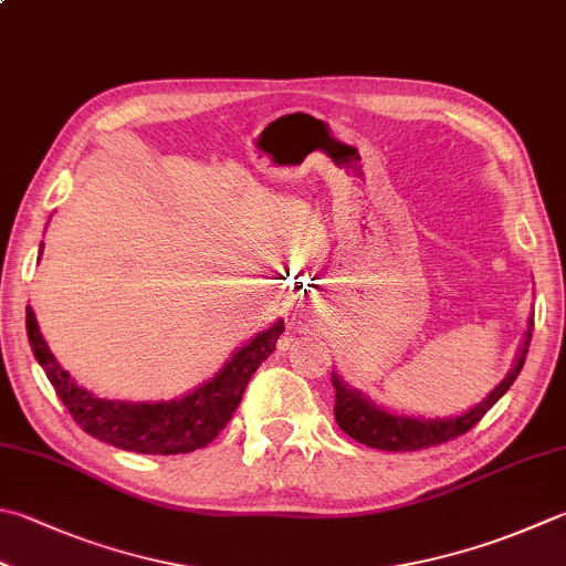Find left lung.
<instances>
[{"instance_id": "left-lung-1", "label": "left lung", "mask_w": 566, "mask_h": 566, "mask_svg": "<svg viewBox=\"0 0 566 566\" xmlns=\"http://www.w3.org/2000/svg\"><path fill=\"white\" fill-rule=\"evenodd\" d=\"M532 317L527 319L525 339L517 349L515 365L507 371L505 379L488 394V397L475 403L473 409L463 411L461 416H446V419H423V416H403L377 407L365 391H359L333 371V387H335V421L349 439L369 446V449L379 451H419L429 449V446H439L451 439H458L465 431L483 419V416L495 407L497 399L513 387L522 365H525L530 337H532Z\"/></svg>"}]
</instances>
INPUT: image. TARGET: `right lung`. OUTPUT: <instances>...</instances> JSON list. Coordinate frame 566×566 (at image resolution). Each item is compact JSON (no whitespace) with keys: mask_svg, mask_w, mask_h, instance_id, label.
I'll use <instances>...</instances> for the list:
<instances>
[{"mask_svg":"<svg viewBox=\"0 0 566 566\" xmlns=\"http://www.w3.org/2000/svg\"><path fill=\"white\" fill-rule=\"evenodd\" d=\"M283 329V319H275L269 329H261L247 345L233 352L214 377L185 397L169 401H117L95 397L93 391L76 384L51 355L34 311L27 307L31 352L44 367L73 421L93 439L111 443L115 449L150 455L189 453L214 441L241 403L251 375L275 349Z\"/></svg>","mask_w":566,"mask_h":566,"instance_id":"obj_1","label":"right lung"}]
</instances>
